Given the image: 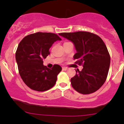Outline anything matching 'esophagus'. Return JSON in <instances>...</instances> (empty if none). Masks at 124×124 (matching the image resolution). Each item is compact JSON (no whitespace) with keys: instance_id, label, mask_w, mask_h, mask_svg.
Here are the masks:
<instances>
[{"instance_id":"1","label":"esophagus","mask_w":124,"mask_h":124,"mask_svg":"<svg viewBox=\"0 0 124 124\" xmlns=\"http://www.w3.org/2000/svg\"><path fill=\"white\" fill-rule=\"evenodd\" d=\"M67 69H68V68H67V67H62V70H63V71H66Z\"/></svg>"}]
</instances>
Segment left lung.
<instances>
[{"mask_svg":"<svg viewBox=\"0 0 124 124\" xmlns=\"http://www.w3.org/2000/svg\"><path fill=\"white\" fill-rule=\"evenodd\" d=\"M60 36L71 41L74 45L76 53L74 59L83 64V69H77L71 78L72 87L82 94L95 92L103 85L107 78L110 63V57L104 42L100 37L88 32L61 33Z\"/></svg>","mask_w":124,"mask_h":124,"instance_id":"left-lung-1","label":"left lung"}]
</instances>
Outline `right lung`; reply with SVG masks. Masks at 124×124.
Masks as SVG:
<instances>
[{"mask_svg": "<svg viewBox=\"0 0 124 124\" xmlns=\"http://www.w3.org/2000/svg\"><path fill=\"white\" fill-rule=\"evenodd\" d=\"M61 40L55 33L37 32L26 36L20 41L16 59L21 78L29 87L42 92L54 85L62 68L54 65L49 69L43 65V59L50 54L53 44Z\"/></svg>", "mask_w": 124, "mask_h": 124, "instance_id": "obj_1", "label": "right lung"}]
</instances>
